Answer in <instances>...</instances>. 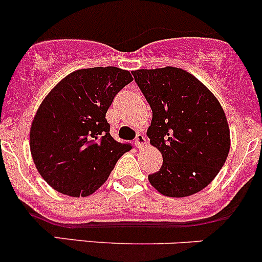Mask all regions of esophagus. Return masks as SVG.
<instances>
[{
  "mask_svg": "<svg viewBox=\"0 0 262 262\" xmlns=\"http://www.w3.org/2000/svg\"><path fill=\"white\" fill-rule=\"evenodd\" d=\"M147 144V139H146V137L143 136V134H138V136H137V138H136V147L137 148H142V147H144Z\"/></svg>",
  "mask_w": 262,
  "mask_h": 262,
  "instance_id": "34e87169",
  "label": "esophagus"
}]
</instances>
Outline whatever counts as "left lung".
I'll return each mask as SVG.
<instances>
[{
  "label": "left lung",
  "mask_w": 262,
  "mask_h": 262,
  "mask_svg": "<svg viewBox=\"0 0 262 262\" xmlns=\"http://www.w3.org/2000/svg\"><path fill=\"white\" fill-rule=\"evenodd\" d=\"M132 73L152 109L147 136L163 158L160 171L148 180L166 196L196 194L214 180L228 157L231 136L221 104L181 68Z\"/></svg>",
  "instance_id": "left-lung-1"
}]
</instances>
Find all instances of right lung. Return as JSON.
<instances>
[{
    "instance_id": "obj_1",
    "label": "right lung",
    "mask_w": 262,
    "mask_h": 262,
    "mask_svg": "<svg viewBox=\"0 0 262 262\" xmlns=\"http://www.w3.org/2000/svg\"><path fill=\"white\" fill-rule=\"evenodd\" d=\"M133 81L118 67L77 70L66 76L41 101L30 128L35 167L50 186L68 196H89L132 149L110 136L107 109Z\"/></svg>"
}]
</instances>
